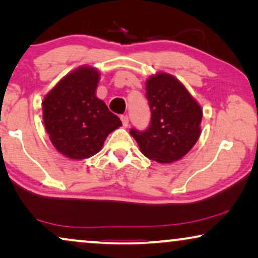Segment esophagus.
<instances>
[{
	"label": "esophagus",
	"mask_w": 258,
	"mask_h": 258,
	"mask_svg": "<svg viewBox=\"0 0 258 258\" xmlns=\"http://www.w3.org/2000/svg\"><path fill=\"white\" fill-rule=\"evenodd\" d=\"M121 121H122L123 126H128V124H129V117H128V115H122V116H121Z\"/></svg>",
	"instance_id": "1"
}]
</instances>
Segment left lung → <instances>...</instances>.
<instances>
[{
  "instance_id": "1",
  "label": "left lung",
  "mask_w": 258,
  "mask_h": 258,
  "mask_svg": "<svg viewBox=\"0 0 258 258\" xmlns=\"http://www.w3.org/2000/svg\"><path fill=\"white\" fill-rule=\"evenodd\" d=\"M151 118L146 130L130 129L144 156L160 163L182 158L201 135L202 109L184 86L169 74L151 76L146 84Z\"/></svg>"
}]
</instances>
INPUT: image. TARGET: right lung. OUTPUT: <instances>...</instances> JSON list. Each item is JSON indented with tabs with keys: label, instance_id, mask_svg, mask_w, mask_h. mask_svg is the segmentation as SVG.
<instances>
[{
	"label": "right lung",
	"instance_id": "right-lung-1",
	"mask_svg": "<svg viewBox=\"0 0 258 258\" xmlns=\"http://www.w3.org/2000/svg\"><path fill=\"white\" fill-rule=\"evenodd\" d=\"M100 75L82 67L52 88L43 100V122L51 143L73 160L97 154L121 119L95 95Z\"/></svg>",
	"mask_w": 258,
	"mask_h": 258
}]
</instances>
